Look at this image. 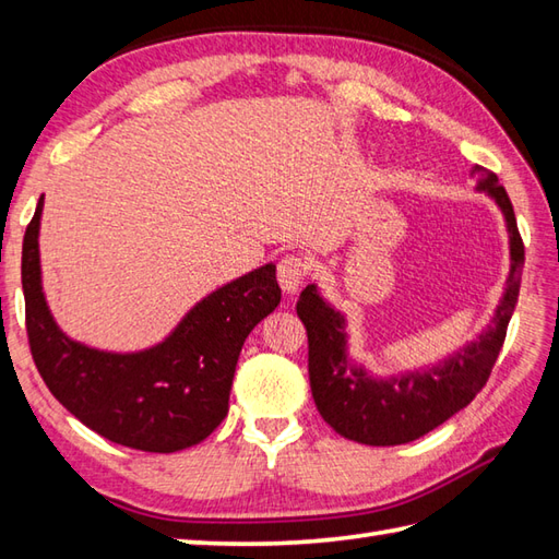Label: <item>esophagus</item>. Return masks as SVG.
<instances>
[{"label":"esophagus","instance_id":"1","mask_svg":"<svg viewBox=\"0 0 559 559\" xmlns=\"http://www.w3.org/2000/svg\"><path fill=\"white\" fill-rule=\"evenodd\" d=\"M276 276L281 283V290L283 293H298L302 281H305V264L298 257H283L278 261V269H276Z\"/></svg>","mask_w":559,"mask_h":559}]
</instances>
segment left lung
<instances>
[{
	"mask_svg": "<svg viewBox=\"0 0 559 559\" xmlns=\"http://www.w3.org/2000/svg\"><path fill=\"white\" fill-rule=\"evenodd\" d=\"M476 192L490 197L504 218L509 273L490 324L444 358L394 374H374L350 355L348 317L331 305L317 283L298 300L310 338V386L322 418L334 430L370 447L406 444L466 408L488 382L514 314L524 269V242L514 209L497 175L473 165Z\"/></svg>",
	"mask_w": 559,
	"mask_h": 559,
	"instance_id": "1",
	"label": "left lung"
}]
</instances>
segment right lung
<instances>
[{"mask_svg": "<svg viewBox=\"0 0 559 559\" xmlns=\"http://www.w3.org/2000/svg\"><path fill=\"white\" fill-rule=\"evenodd\" d=\"M40 197L23 237L21 283L35 367L62 406L115 444L153 454L194 447L228 415L245 338L281 302L276 264L252 269L189 307L163 341L105 350L71 338L43 290Z\"/></svg>", "mask_w": 559, "mask_h": 559, "instance_id": "add662e5", "label": "right lung"}]
</instances>
